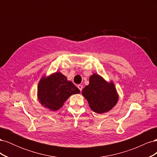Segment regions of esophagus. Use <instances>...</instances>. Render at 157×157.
I'll use <instances>...</instances> for the list:
<instances>
[{"mask_svg": "<svg viewBox=\"0 0 157 157\" xmlns=\"http://www.w3.org/2000/svg\"><path fill=\"white\" fill-rule=\"evenodd\" d=\"M78 89L80 90V91H82V88H83L82 85H81V84H78Z\"/></svg>", "mask_w": 157, "mask_h": 157, "instance_id": "obj_1", "label": "esophagus"}]
</instances>
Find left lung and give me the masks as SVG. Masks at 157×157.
<instances>
[{
  "label": "left lung",
  "instance_id": "1",
  "mask_svg": "<svg viewBox=\"0 0 157 157\" xmlns=\"http://www.w3.org/2000/svg\"><path fill=\"white\" fill-rule=\"evenodd\" d=\"M92 110L98 114L107 113L116 105L118 95L113 82H108L100 75L94 73L90 77L89 84L82 91Z\"/></svg>",
  "mask_w": 157,
  "mask_h": 157
}]
</instances>
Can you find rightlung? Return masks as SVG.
I'll return each mask as SVG.
<instances>
[{
    "instance_id": "add662e5",
    "label": "right lung",
    "mask_w": 157,
    "mask_h": 157,
    "mask_svg": "<svg viewBox=\"0 0 157 157\" xmlns=\"http://www.w3.org/2000/svg\"><path fill=\"white\" fill-rule=\"evenodd\" d=\"M79 93L80 90L60 72L48 77L42 76L38 84V100L44 107L53 111L62 107L71 95Z\"/></svg>"
}]
</instances>
